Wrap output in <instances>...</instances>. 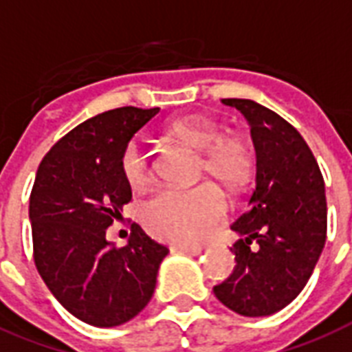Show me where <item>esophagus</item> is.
Returning <instances> with one entry per match:
<instances>
[{
  "label": "esophagus",
  "instance_id": "34e87169",
  "mask_svg": "<svg viewBox=\"0 0 352 352\" xmlns=\"http://www.w3.org/2000/svg\"><path fill=\"white\" fill-rule=\"evenodd\" d=\"M173 252H178V253H184V255H192V257H196V255H200L201 253V248L200 246H174Z\"/></svg>",
  "mask_w": 352,
  "mask_h": 352
}]
</instances>
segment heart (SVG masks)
Here are the masks:
<instances>
[{
  "label": "heart",
  "mask_w": 352,
  "mask_h": 352,
  "mask_svg": "<svg viewBox=\"0 0 352 352\" xmlns=\"http://www.w3.org/2000/svg\"><path fill=\"white\" fill-rule=\"evenodd\" d=\"M167 133L184 145L201 152L200 170L222 184H242L250 173L252 148L241 135H222L217 124L198 117H182L167 126ZM121 174L132 189H141L151 182L152 165L148 154L138 141L122 148ZM224 195L213 184H201L190 189H160L141 207V219L146 231L156 239L176 244H200L214 226L224 219Z\"/></svg>",
  "instance_id": "b5f03b06"
}]
</instances>
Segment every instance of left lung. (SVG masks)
<instances>
[{
  "label": "left lung",
  "mask_w": 352,
  "mask_h": 352,
  "mask_svg": "<svg viewBox=\"0 0 352 352\" xmlns=\"http://www.w3.org/2000/svg\"><path fill=\"white\" fill-rule=\"evenodd\" d=\"M246 117L257 156L248 209L231 230L236 266L213 288L228 309L248 318L292 303L314 272L327 239L325 182L301 133L266 106L222 99Z\"/></svg>",
  "instance_id": "obj_1"
}]
</instances>
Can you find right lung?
<instances>
[{
	"mask_svg": "<svg viewBox=\"0 0 352 352\" xmlns=\"http://www.w3.org/2000/svg\"><path fill=\"white\" fill-rule=\"evenodd\" d=\"M160 108H116L80 122L45 154L29 200L38 274L69 314L117 327L145 309L168 253L132 226L116 248L106 230L122 219L132 189L121 174L122 148Z\"/></svg>",
	"mask_w": 352,
	"mask_h": 352,
	"instance_id": "add662e5",
	"label": "right lung"
}]
</instances>
